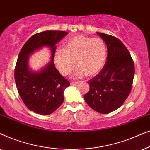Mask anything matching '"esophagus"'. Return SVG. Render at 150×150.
<instances>
[{
	"label": "esophagus",
	"mask_w": 150,
	"mask_h": 150,
	"mask_svg": "<svg viewBox=\"0 0 150 150\" xmlns=\"http://www.w3.org/2000/svg\"><path fill=\"white\" fill-rule=\"evenodd\" d=\"M77 84H78V83H77V82H71V86H75V85H77Z\"/></svg>",
	"instance_id": "1"
}]
</instances>
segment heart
<instances>
[{"mask_svg":"<svg viewBox=\"0 0 150 150\" xmlns=\"http://www.w3.org/2000/svg\"><path fill=\"white\" fill-rule=\"evenodd\" d=\"M106 59V47L99 38L77 35L69 39L64 49H57L54 61L59 72L64 76L71 74L77 67L74 78L87 75L94 76L101 71Z\"/></svg>","mask_w":150,"mask_h":150,"instance_id":"b5f03b06","label":"heart"}]
</instances>
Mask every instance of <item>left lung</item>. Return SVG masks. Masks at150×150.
Instances as JSON below:
<instances>
[{
    "instance_id": "left-lung-1",
    "label": "left lung",
    "mask_w": 150,
    "mask_h": 150,
    "mask_svg": "<svg viewBox=\"0 0 150 150\" xmlns=\"http://www.w3.org/2000/svg\"><path fill=\"white\" fill-rule=\"evenodd\" d=\"M106 44L107 59L101 71L90 79V90L83 96L94 110L108 114L118 109L127 98L132 88L134 63L120 40L97 32Z\"/></svg>"
}]
</instances>
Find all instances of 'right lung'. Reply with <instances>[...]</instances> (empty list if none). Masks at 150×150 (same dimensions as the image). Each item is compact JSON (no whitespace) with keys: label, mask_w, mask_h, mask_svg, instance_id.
<instances>
[{"label":"right lung","mask_w":150,"mask_h":150,"mask_svg":"<svg viewBox=\"0 0 150 150\" xmlns=\"http://www.w3.org/2000/svg\"><path fill=\"white\" fill-rule=\"evenodd\" d=\"M68 34L64 31H45L35 33L23 45L16 64L14 78L22 100L30 110L40 115L53 113L64 101V91L69 81L56 69L53 63L56 44ZM47 45L52 50V61L39 72L31 71L28 59L31 53Z\"/></svg>","instance_id":"add662e5"}]
</instances>
